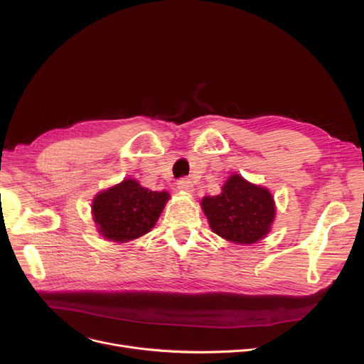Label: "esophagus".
Here are the masks:
<instances>
[{"label": "esophagus", "mask_w": 364, "mask_h": 364, "mask_svg": "<svg viewBox=\"0 0 364 364\" xmlns=\"http://www.w3.org/2000/svg\"><path fill=\"white\" fill-rule=\"evenodd\" d=\"M177 188L181 190V191H186V193H193V191H194L193 181L188 180V178H181V180H178Z\"/></svg>", "instance_id": "34e87169"}]
</instances>
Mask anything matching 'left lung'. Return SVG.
<instances>
[{
  "mask_svg": "<svg viewBox=\"0 0 364 364\" xmlns=\"http://www.w3.org/2000/svg\"><path fill=\"white\" fill-rule=\"evenodd\" d=\"M201 209L212 230L220 237L242 245L264 239L275 219V201L268 188L232 174L218 196H205Z\"/></svg>",
  "mask_w": 364,
  "mask_h": 364,
  "instance_id": "left-lung-1",
  "label": "left lung"
}]
</instances>
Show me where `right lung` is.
Wrapping results in <instances>:
<instances>
[{
  "label": "right lung",
  "mask_w": 364,
  "mask_h": 364,
  "mask_svg": "<svg viewBox=\"0 0 364 364\" xmlns=\"http://www.w3.org/2000/svg\"><path fill=\"white\" fill-rule=\"evenodd\" d=\"M168 198L167 191H151L136 180L127 178L93 198L92 213L97 232L118 243L141 237L157 223Z\"/></svg>",
  "instance_id": "1"
}]
</instances>
